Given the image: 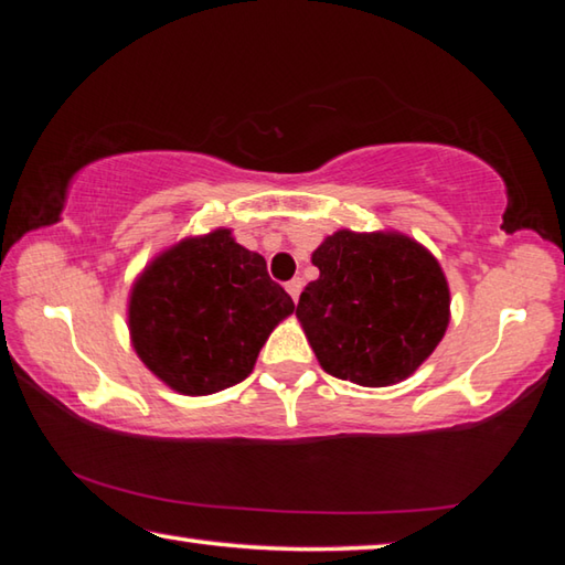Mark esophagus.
<instances>
[{"mask_svg": "<svg viewBox=\"0 0 565 565\" xmlns=\"http://www.w3.org/2000/svg\"><path fill=\"white\" fill-rule=\"evenodd\" d=\"M301 279H291L289 284H286V291H289V296L294 301H299V294H301Z\"/></svg>", "mask_w": 565, "mask_h": 565, "instance_id": "1", "label": "esophagus"}]
</instances>
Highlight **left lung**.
I'll return each mask as SVG.
<instances>
[{
	"label": "left lung",
	"mask_w": 565,
	"mask_h": 565,
	"mask_svg": "<svg viewBox=\"0 0 565 565\" xmlns=\"http://www.w3.org/2000/svg\"><path fill=\"white\" fill-rule=\"evenodd\" d=\"M311 264L296 319L327 374L391 386L431 356L451 319V294L436 256L398 232L327 236Z\"/></svg>",
	"instance_id": "8db88e82"
}]
</instances>
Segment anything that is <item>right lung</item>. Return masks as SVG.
Masks as SVG:
<instances>
[{"label":"right lung","mask_w":565,"mask_h":565,"mask_svg":"<svg viewBox=\"0 0 565 565\" xmlns=\"http://www.w3.org/2000/svg\"><path fill=\"white\" fill-rule=\"evenodd\" d=\"M294 301L271 281L262 254L228 228L181 238L131 286L129 337L157 379L184 396L224 391L252 374L256 356Z\"/></svg>","instance_id":"obj_1"}]
</instances>
